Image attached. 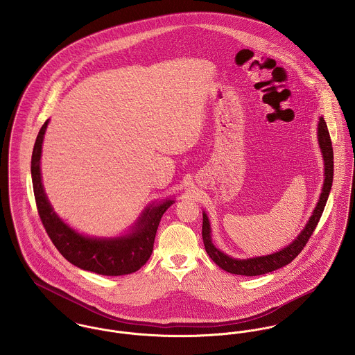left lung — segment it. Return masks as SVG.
Segmentation results:
<instances>
[{"instance_id": "1", "label": "left lung", "mask_w": 355, "mask_h": 355, "mask_svg": "<svg viewBox=\"0 0 355 355\" xmlns=\"http://www.w3.org/2000/svg\"><path fill=\"white\" fill-rule=\"evenodd\" d=\"M317 138H318V146L321 149L322 159H324V184H322V190L320 194V200L315 205L313 214L310 216L307 224L301 231V234L288 246H286L284 249H282L276 253L239 259V258H234V257H230V255L223 253L211 243L210 223H209L206 213L203 211V245H205L206 253L213 259V262H216V265H218L221 269H224L225 272H230L232 275L258 276V275H265V273H269L272 270H276L279 268L288 265L298 254L304 250L309 238L314 232V230L320 221V217L324 211L325 203L328 201L329 191L332 187V180H334V150H332V142H331V137H329L324 117H320L318 128H317Z\"/></svg>"}]
</instances>
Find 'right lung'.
<instances>
[{"label": "right lung", "mask_w": 355, "mask_h": 355, "mask_svg": "<svg viewBox=\"0 0 355 355\" xmlns=\"http://www.w3.org/2000/svg\"><path fill=\"white\" fill-rule=\"evenodd\" d=\"M49 120L37 137L31 157V178L41 221L57 250L72 265L103 276H121L141 269L153 253V245L162 214L173 200L145 207L131 231L116 238L86 236L71 228L53 210L41 178L42 142Z\"/></svg>", "instance_id": "right-lung-1"}]
</instances>
